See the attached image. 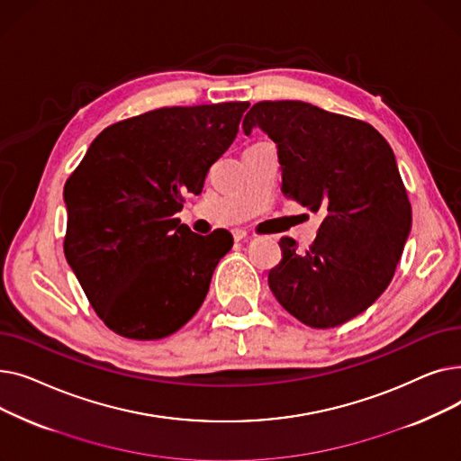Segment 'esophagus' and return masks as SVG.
Returning a JSON list of instances; mask_svg holds the SVG:
<instances>
[{"mask_svg": "<svg viewBox=\"0 0 461 461\" xmlns=\"http://www.w3.org/2000/svg\"><path fill=\"white\" fill-rule=\"evenodd\" d=\"M249 237V233L245 231V230H233V239L235 240H243V239H247Z\"/></svg>", "mask_w": 461, "mask_h": 461, "instance_id": "34e87169", "label": "esophagus"}]
</instances>
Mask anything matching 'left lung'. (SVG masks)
<instances>
[{"label":"left lung","mask_w":461,"mask_h":461,"mask_svg":"<svg viewBox=\"0 0 461 461\" xmlns=\"http://www.w3.org/2000/svg\"><path fill=\"white\" fill-rule=\"evenodd\" d=\"M254 127L276 143L284 196L323 216L306 250L280 239L271 292L308 327L342 325L391 284L411 230L391 145L366 121L301 101L254 104L243 129Z\"/></svg>","instance_id":"8db88e82"}]
</instances>
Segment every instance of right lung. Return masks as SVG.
<instances>
[{"label":"right lung","instance_id":"1","mask_svg":"<svg viewBox=\"0 0 461 461\" xmlns=\"http://www.w3.org/2000/svg\"><path fill=\"white\" fill-rule=\"evenodd\" d=\"M249 103L172 106L106 127L65 183L63 250L104 325L131 340L179 330L202 306L230 231L192 233L174 214L202 194Z\"/></svg>","mask_w":461,"mask_h":461}]
</instances>
